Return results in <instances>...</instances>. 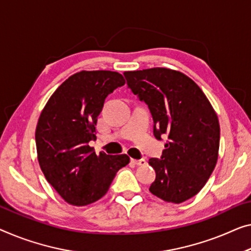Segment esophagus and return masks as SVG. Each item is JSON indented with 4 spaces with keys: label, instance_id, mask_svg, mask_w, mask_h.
I'll use <instances>...</instances> for the list:
<instances>
[{
    "label": "esophagus",
    "instance_id": "obj_1",
    "mask_svg": "<svg viewBox=\"0 0 251 251\" xmlns=\"http://www.w3.org/2000/svg\"><path fill=\"white\" fill-rule=\"evenodd\" d=\"M130 162L136 164V166H145V163H147V161H145L144 159H141V160H135V159H130Z\"/></svg>",
    "mask_w": 251,
    "mask_h": 251
}]
</instances>
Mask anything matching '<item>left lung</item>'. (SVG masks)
I'll use <instances>...</instances> for the list:
<instances>
[{"instance_id": "8db88e82", "label": "left lung", "mask_w": 251, "mask_h": 251, "mask_svg": "<svg viewBox=\"0 0 251 251\" xmlns=\"http://www.w3.org/2000/svg\"><path fill=\"white\" fill-rule=\"evenodd\" d=\"M124 75L134 95L149 106L154 136L168 135L161 159L149 160L156 175L150 192L164 201L182 203L203 188L214 170L218 115L201 88L179 71L153 67Z\"/></svg>"}]
</instances>
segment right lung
I'll list each match as a JSON object with an SVG mask.
<instances>
[{
  "instance_id": "add662e5",
  "label": "right lung",
  "mask_w": 251,
  "mask_h": 251,
  "mask_svg": "<svg viewBox=\"0 0 251 251\" xmlns=\"http://www.w3.org/2000/svg\"><path fill=\"white\" fill-rule=\"evenodd\" d=\"M125 84L113 71H81L51 95L36 127L39 166L47 181L66 203H95L109 189L117 171L129 163L126 154H96V125L104 99Z\"/></svg>"
}]
</instances>
